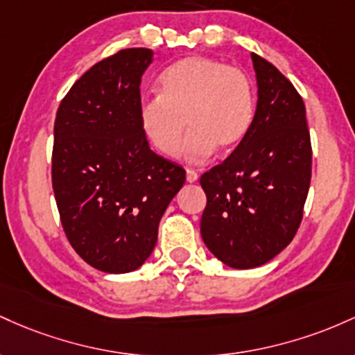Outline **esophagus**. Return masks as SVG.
Wrapping results in <instances>:
<instances>
[{"instance_id": "esophagus-1", "label": "esophagus", "mask_w": 355, "mask_h": 355, "mask_svg": "<svg viewBox=\"0 0 355 355\" xmlns=\"http://www.w3.org/2000/svg\"><path fill=\"white\" fill-rule=\"evenodd\" d=\"M198 178H199V176H198L196 171H193V169L186 171V179H188V182H196Z\"/></svg>"}]
</instances>
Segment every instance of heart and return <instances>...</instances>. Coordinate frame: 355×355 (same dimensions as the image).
Returning a JSON list of instances; mask_svg holds the SVG:
<instances>
[{
	"label": "heart",
	"instance_id": "heart-1",
	"mask_svg": "<svg viewBox=\"0 0 355 355\" xmlns=\"http://www.w3.org/2000/svg\"><path fill=\"white\" fill-rule=\"evenodd\" d=\"M159 95L142 98V132L161 154L179 153L186 125L191 130L186 161L205 162L216 147L234 149L248 134L254 117V87L238 67L220 60L189 55L159 75Z\"/></svg>",
	"mask_w": 355,
	"mask_h": 355
}]
</instances>
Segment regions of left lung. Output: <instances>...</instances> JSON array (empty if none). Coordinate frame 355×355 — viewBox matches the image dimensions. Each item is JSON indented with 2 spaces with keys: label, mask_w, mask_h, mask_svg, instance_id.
I'll return each mask as SVG.
<instances>
[{
  "label": "left lung",
  "mask_w": 355,
  "mask_h": 355,
  "mask_svg": "<svg viewBox=\"0 0 355 355\" xmlns=\"http://www.w3.org/2000/svg\"><path fill=\"white\" fill-rule=\"evenodd\" d=\"M258 102L236 149L199 179L206 193L201 236L231 268H254L290 245L312 178L305 105L292 82L252 53Z\"/></svg>",
  "instance_id": "8db88e82"
}]
</instances>
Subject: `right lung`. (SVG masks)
<instances>
[{
    "mask_svg": "<svg viewBox=\"0 0 355 355\" xmlns=\"http://www.w3.org/2000/svg\"><path fill=\"white\" fill-rule=\"evenodd\" d=\"M149 49L95 63L60 102L51 184L71 248L94 268L127 273L153 253L171 199L186 181L176 162L153 153L139 122Z\"/></svg>",
    "mask_w": 355,
    "mask_h": 355,
    "instance_id": "1",
    "label": "right lung"
}]
</instances>
